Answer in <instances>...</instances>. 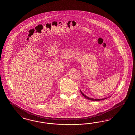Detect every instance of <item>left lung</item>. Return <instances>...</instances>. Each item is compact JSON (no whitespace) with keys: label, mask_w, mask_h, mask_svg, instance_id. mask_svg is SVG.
Here are the masks:
<instances>
[{"label":"left lung","mask_w":135,"mask_h":135,"mask_svg":"<svg viewBox=\"0 0 135 135\" xmlns=\"http://www.w3.org/2000/svg\"><path fill=\"white\" fill-rule=\"evenodd\" d=\"M80 91L81 92V93L82 94V95H83L85 98H86V99H88V100H92V101H100V100H104V99H106V98H108L110 97V96H109V97H106V98H101V99H94V98H90V97H88L87 96L85 95V94H84V93H83V92L81 91L80 90Z\"/></svg>","instance_id":"8db88e82"}]
</instances>
